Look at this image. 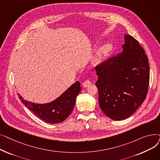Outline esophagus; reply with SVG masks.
<instances>
[{
	"label": "esophagus",
	"mask_w": 160,
	"mask_h": 160,
	"mask_svg": "<svg viewBox=\"0 0 160 160\" xmlns=\"http://www.w3.org/2000/svg\"><path fill=\"white\" fill-rule=\"evenodd\" d=\"M91 84V82L89 80H86L85 82H83V86L84 88L88 87Z\"/></svg>",
	"instance_id": "1"
}]
</instances>
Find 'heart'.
Listing matches in <instances>:
<instances>
[{
    "instance_id": "heart-1",
    "label": "heart",
    "mask_w": 160,
    "mask_h": 160,
    "mask_svg": "<svg viewBox=\"0 0 160 160\" xmlns=\"http://www.w3.org/2000/svg\"><path fill=\"white\" fill-rule=\"evenodd\" d=\"M112 49V46L110 44H107L103 45L102 47H100L97 51L96 56L94 58L95 62H98L102 60V58L106 56L109 52H110Z\"/></svg>"
}]
</instances>
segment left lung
I'll return each mask as SVG.
<instances>
[{
    "label": "left lung",
    "mask_w": 160,
    "mask_h": 160,
    "mask_svg": "<svg viewBox=\"0 0 160 160\" xmlns=\"http://www.w3.org/2000/svg\"><path fill=\"white\" fill-rule=\"evenodd\" d=\"M122 52L97 65L99 105L113 120H123L136 111L148 91V58L139 42L125 34Z\"/></svg>",
    "instance_id": "left-lung-1"
}]
</instances>
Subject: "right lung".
Masks as SVG:
<instances>
[{
  "instance_id": "add662e5",
  "label": "right lung",
  "mask_w": 160,
  "mask_h": 160,
  "mask_svg": "<svg viewBox=\"0 0 160 160\" xmlns=\"http://www.w3.org/2000/svg\"><path fill=\"white\" fill-rule=\"evenodd\" d=\"M81 91L80 83L77 82L54 101L38 104L25 100L18 94L21 102L29 110L43 121L57 124L65 121L71 113L77 95Z\"/></svg>"
}]
</instances>
